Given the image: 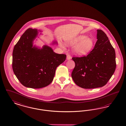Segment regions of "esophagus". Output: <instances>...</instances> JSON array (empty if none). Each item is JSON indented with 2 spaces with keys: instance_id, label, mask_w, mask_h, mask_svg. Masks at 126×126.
Segmentation results:
<instances>
[{
  "instance_id": "obj_1",
  "label": "esophagus",
  "mask_w": 126,
  "mask_h": 126,
  "mask_svg": "<svg viewBox=\"0 0 126 126\" xmlns=\"http://www.w3.org/2000/svg\"><path fill=\"white\" fill-rule=\"evenodd\" d=\"M67 60H69V59H71V56H70V55H69V54L67 55Z\"/></svg>"
}]
</instances>
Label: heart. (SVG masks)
<instances>
[{
	"label": "heart",
	"mask_w": 126,
	"mask_h": 126,
	"mask_svg": "<svg viewBox=\"0 0 126 126\" xmlns=\"http://www.w3.org/2000/svg\"><path fill=\"white\" fill-rule=\"evenodd\" d=\"M67 44L69 46L76 45L73 48L74 52L79 55H85L93 49L94 43L92 38L81 35L68 40Z\"/></svg>",
	"instance_id": "b5f03b06"
}]
</instances>
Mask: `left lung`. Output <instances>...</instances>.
<instances>
[{
    "label": "left lung",
    "mask_w": 126,
    "mask_h": 126,
    "mask_svg": "<svg viewBox=\"0 0 126 126\" xmlns=\"http://www.w3.org/2000/svg\"><path fill=\"white\" fill-rule=\"evenodd\" d=\"M96 43L87 56L72 58L75 66L71 77L82 88L94 89L105 86L114 74L116 67L115 51L102 30H97Z\"/></svg>",
    "instance_id": "8db88e82"
}]
</instances>
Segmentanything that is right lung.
I'll return each instance as SVG.
<instances>
[{
    "instance_id": "1",
    "label": "right lung",
    "mask_w": 126,
    "mask_h": 126,
    "mask_svg": "<svg viewBox=\"0 0 126 126\" xmlns=\"http://www.w3.org/2000/svg\"><path fill=\"white\" fill-rule=\"evenodd\" d=\"M37 35L36 29L26 30L15 45L12 68L16 77L26 87L40 89L52 82L57 67L66 59V55L54 52L48 46L42 49L33 47Z\"/></svg>"
}]
</instances>
